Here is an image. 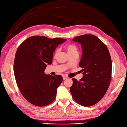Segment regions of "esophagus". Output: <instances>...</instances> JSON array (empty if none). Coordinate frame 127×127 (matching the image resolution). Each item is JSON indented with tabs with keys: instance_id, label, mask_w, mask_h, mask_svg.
<instances>
[{
	"instance_id": "obj_1",
	"label": "esophagus",
	"mask_w": 127,
	"mask_h": 127,
	"mask_svg": "<svg viewBox=\"0 0 127 127\" xmlns=\"http://www.w3.org/2000/svg\"><path fill=\"white\" fill-rule=\"evenodd\" d=\"M63 80H65V79H66L68 78V77L66 75H63Z\"/></svg>"
}]
</instances>
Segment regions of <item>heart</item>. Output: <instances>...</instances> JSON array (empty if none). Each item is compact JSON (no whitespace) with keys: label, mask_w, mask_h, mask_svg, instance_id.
Wrapping results in <instances>:
<instances>
[{"label":"heart","mask_w":127,"mask_h":127,"mask_svg":"<svg viewBox=\"0 0 127 127\" xmlns=\"http://www.w3.org/2000/svg\"><path fill=\"white\" fill-rule=\"evenodd\" d=\"M65 48L67 51L68 54H71L74 52H77V49L76 46L72 44H69L65 45ZM58 52H59L58 50H55V51L54 52V56H56V55H57Z\"/></svg>","instance_id":"1"}]
</instances>
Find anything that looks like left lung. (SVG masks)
<instances>
[{
    "instance_id": "obj_1",
    "label": "left lung",
    "mask_w": 127,
    "mask_h": 127,
    "mask_svg": "<svg viewBox=\"0 0 127 127\" xmlns=\"http://www.w3.org/2000/svg\"><path fill=\"white\" fill-rule=\"evenodd\" d=\"M81 44L83 49L79 66L83 77L78 81L73 78L70 92L78 104L90 107L99 102L108 88L111 77V56L106 44L92 34H84L72 40Z\"/></svg>"
}]
</instances>
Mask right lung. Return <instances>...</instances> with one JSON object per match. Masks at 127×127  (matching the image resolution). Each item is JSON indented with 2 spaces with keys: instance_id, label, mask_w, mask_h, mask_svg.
Segmentation results:
<instances>
[{
  "instance_id": "add662e5",
  "label": "right lung",
  "mask_w": 127,
  "mask_h": 127,
  "mask_svg": "<svg viewBox=\"0 0 127 127\" xmlns=\"http://www.w3.org/2000/svg\"><path fill=\"white\" fill-rule=\"evenodd\" d=\"M66 40L34 35L28 37L18 48L14 74L22 96L31 104L44 107L55 100L63 77L60 75H47L44 72L46 65L52 62L55 48Z\"/></svg>"
}]
</instances>
